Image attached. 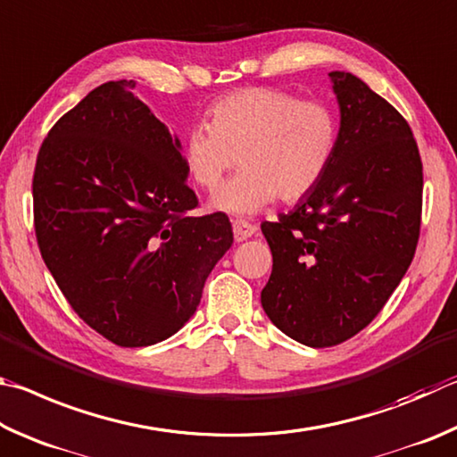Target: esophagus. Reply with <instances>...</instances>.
I'll list each match as a JSON object with an SVG mask.
<instances>
[{"instance_id":"esophagus-1","label":"esophagus","mask_w":457,"mask_h":457,"mask_svg":"<svg viewBox=\"0 0 457 457\" xmlns=\"http://www.w3.org/2000/svg\"><path fill=\"white\" fill-rule=\"evenodd\" d=\"M254 233H257V227L246 220H235L233 222V235H235V241H246V238H251Z\"/></svg>"}]
</instances>
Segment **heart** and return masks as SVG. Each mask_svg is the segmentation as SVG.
Listing matches in <instances>:
<instances>
[{
  "mask_svg": "<svg viewBox=\"0 0 457 457\" xmlns=\"http://www.w3.org/2000/svg\"><path fill=\"white\" fill-rule=\"evenodd\" d=\"M339 148V118L325 102H301L273 87H246L208 108V126L182 138V162L204 190L219 187L237 162L235 179L214 192L212 208L254 214L278 196L297 203L325 179Z\"/></svg>",
  "mask_w": 457,
  "mask_h": 457,
  "instance_id": "obj_1",
  "label": "heart"
}]
</instances>
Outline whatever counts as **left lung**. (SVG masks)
I'll list each match as a JSON object with an SVG mask.
<instances>
[{
  "instance_id": "8db88e82",
  "label": "left lung",
  "mask_w": 457,
  "mask_h": 457,
  "mask_svg": "<svg viewBox=\"0 0 457 457\" xmlns=\"http://www.w3.org/2000/svg\"><path fill=\"white\" fill-rule=\"evenodd\" d=\"M339 148L319 187L261 230L273 273L267 317L291 339L331 347L386 305L420 238L423 172L405 118L349 71H331Z\"/></svg>"
}]
</instances>
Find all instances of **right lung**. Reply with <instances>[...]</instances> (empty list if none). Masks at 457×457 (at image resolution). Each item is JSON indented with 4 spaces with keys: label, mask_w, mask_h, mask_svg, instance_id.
I'll use <instances>...</instances> for the list:
<instances>
[{
    "label": "right lung",
    "mask_w": 457,
    "mask_h": 457,
    "mask_svg": "<svg viewBox=\"0 0 457 457\" xmlns=\"http://www.w3.org/2000/svg\"><path fill=\"white\" fill-rule=\"evenodd\" d=\"M134 87L106 82L63 114L31 184L46 267L79 319L120 347L179 331L233 245L227 214H192L180 140Z\"/></svg>",
    "instance_id": "right-lung-1"
}]
</instances>
